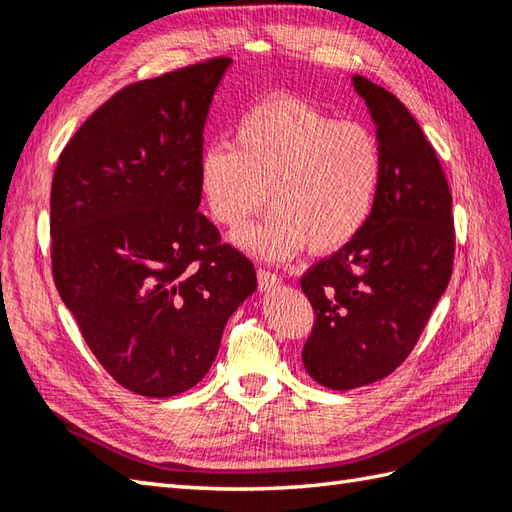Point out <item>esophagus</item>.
<instances>
[{
    "instance_id": "obj_1",
    "label": "esophagus",
    "mask_w": 512,
    "mask_h": 512,
    "mask_svg": "<svg viewBox=\"0 0 512 512\" xmlns=\"http://www.w3.org/2000/svg\"><path fill=\"white\" fill-rule=\"evenodd\" d=\"M257 281H259V290H262V292L273 290V288H277L281 284L279 275L270 273V270H266V268H259L257 270Z\"/></svg>"
}]
</instances>
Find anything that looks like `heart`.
Here are the masks:
<instances>
[{"instance_id": "heart-1", "label": "heart", "mask_w": 512, "mask_h": 512, "mask_svg": "<svg viewBox=\"0 0 512 512\" xmlns=\"http://www.w3.org/2000/svg\"><path fill=\"white\" fill-rule=\"evenodd\" d=\"M198 180L213 217L228 228L262 209L268 189L273 211L233 242L279 262L306 244L330 253L361 233L383 180V149L363 123L275 96L242 114L235 145L215 140L202 149Z\"/></svg>"}]
</instances>
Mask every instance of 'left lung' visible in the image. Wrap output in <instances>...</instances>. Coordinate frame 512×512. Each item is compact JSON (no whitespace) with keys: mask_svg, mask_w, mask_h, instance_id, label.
Returning a JSON list of instances; mask_svg holds the SVG:
<instances>
[{"mask_svg":"<svg viewBox=\"0 0 512 512\" xmlns=\"http://www.w3.org/2000/svg\"><path fill=\"white\" fill-rule=\"evenodd\" d=\"M383 149V180L352 242L301 277L314 325L303 365L319 385L345 391L389 376L405 361L453 273L451 191L436 149L394 94L361 74Z\"/></svg>","mask_w":512,"mask_h":512,"instance_id":"left-lung-1","label":"left lung"}]
</instances>
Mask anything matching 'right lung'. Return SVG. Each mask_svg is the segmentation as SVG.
Listing matches in <instances>:
<instances>
[{"label": "right lung", "instance_id": "right-lung-1", "mask_svg": "<svg viewBox=\"0 0 512 512\" xmlns=\"http://www.w3.org/2000/svg\"><path fill=\"white\" fill-rule=\"evenodd\" d=\"M228 65L206 59L127 85L54 169V284L107 374L147 398L198 385L257 288L250 259L198 211L204 123Z\"/></svg>", "mask_w": 512, "mask_h": 512}]
</instances>
